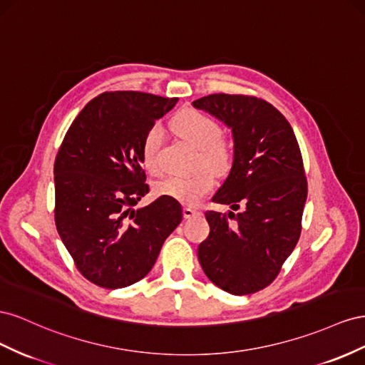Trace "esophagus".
Wrapping results in <instances>:
<instances>
[{
  "label": "esophagus",
  "instance_id": "esophagus-1",
  "mask_svg": "<svg viewBox=\"0 0 365 365\" xmlns=\"http://www.w3.org/2000/svg\"><path fill=\"white\" fill-rule=\"evenodd\" d=\"M199 214H200V211H197L195 207H192V206H185L183 207V217L185 218H191V217L199 215Z\"/></svg>",
  "mask_w": 365,
  "mask_h": 365
}]
</instances>
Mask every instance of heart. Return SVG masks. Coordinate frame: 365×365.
<instances>
[{
    "mask_svg": "<svg viewBox=\"0 0 365 365\" xmlns=\"http://www.w3.org/2000/svg\"><path fill=\"white\" fill-rule=\"evenodd\" d=\"M171 128L180 139L197 148V155L202 163L214 170H223L227 165L231 158V145L218 134V125L210 116L192 108H185L173 118ZM160 145L162 131L159 127H153L145 133L140 145V159L145 170L151 174L159 171L158 154ZM214 174L210 170L200 168L191 174L166 177L155 185V191L182 203L195 205L214 188Z\"/></svg>",
    "mask_w": 365,
    "mask_h": 365,
    "instance_id": "b5f03b06",
    "label": "heart"
}]
</instances>
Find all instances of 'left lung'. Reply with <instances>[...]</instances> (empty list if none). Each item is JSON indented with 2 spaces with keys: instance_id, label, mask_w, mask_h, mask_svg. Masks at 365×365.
<instances>
[{
  "instance_id": "1",
  "label": "left lung",
  "mask_w": 365,
  "mask_h": 365,
  "mask_svg": "<svg viewBox=\"0 0 365 365\" xmlns=\"http://www.w3.org/2000/svg\"><path fill=\"white\" fill-rule=\"evenodd\" d=\"M232 131L234 160L212 202L243 211H206L210 235L197 255L203 272L232 295H249L277 278L301 234L307 199L303 158L292 127L254 96L210 95L192 102Z\"/></svg>"
}]
</instances>
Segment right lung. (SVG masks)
<instances>
[{
  "instance_id": "1",
  "label": "right lung",
  "mask_w": 365,
  "mask_h": 365,
  "mask_svg": "<svg viewBox=\"0 0 365 365\" xmlns=\"http://www.w3.org/2000/svg\"><path fill=\"white\" fill-rule=\"evenodd\" d=\"M177 98L107 91L73 120L55 160V223L79 272L106 289L127 287L153 269L182 222V205L162 195L134 207L150 188L140 145Z\"/></svg>"
}]
</instances>
